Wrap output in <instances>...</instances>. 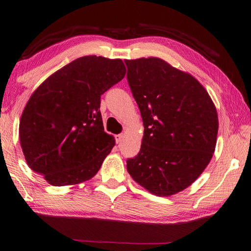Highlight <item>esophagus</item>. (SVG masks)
Segmentation results:
<instances>
[{
  "mask_svg": "<svg viewBox=\"0 0 251 251\" xmlns=\"http://www.w3.org/2000/svg\"><path fill=\"white\" fill-rule=\"evenodd\" d=\"M124 134H117L115 135V139H116V143H120L122 140H124Z\"/></svg>",
  "mask_w": 251,
  "mask_h": 251,
  "instance_id": "esophagus-1",
  "label": "esophagus"
}]
</instances>
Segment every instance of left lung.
<instances>
[{
  "label": "left lung",
  "instance_id": "8db88e82",
  "mask_svg": "<svg viewBox=\"0 0 251 251\" xmlns=\"http://www.w3.org/2000/svg\"><path fill=\"white\" fill-rule=\"evenodd\" d=\"M127 82L139 106L144 136L126 160L133 180L156 196H171L195 182L210 162L219 120L206 89L157 57L126 59Z\"/></svg>",
  "mask_w": 251,
  "mask_h": 251
}]
</instances>
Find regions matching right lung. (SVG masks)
<instances>
[{"instance_id": "add662e5", "label": "right lung", "mask_w": 251, "mask_h": 251, "mask_svg": "<svg viewBox=\"0 0 251 251\" xmlns=\"http://www.w3.org/2000/svg\"><path fill=\"white\" fill-rule=\"evenodd\" d=\"M121 59L83 56L54 73L30 96L19 124L29 168L54 186L93 177L115 139L104 131L100 95L125 78Z\"/></svg>"}]
</instances>
